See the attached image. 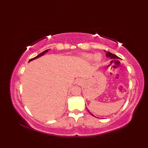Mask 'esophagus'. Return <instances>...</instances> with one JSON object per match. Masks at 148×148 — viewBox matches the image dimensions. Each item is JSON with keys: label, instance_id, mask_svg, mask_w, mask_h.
<instances>
[{"label": "esophagus", "instance_id": "obj_1", "mask_svg": "<svg viewBox=\"0 0 148 148\" xmlns=\"http://www.w3.org/2000/svg\"><path fill=\"white\" fill-rule=\"evenodd\" d=\"M78 83H82V80H78Z\"/></svg>", "mask_w": 148, "mask_h": 148}]
</instances>
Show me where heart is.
<instances>
[{
  "mask_svg": "<svg viewBox=\"0 0 148 148\" xmlns=\"http://www.w3.org/2000/svg\"><path fill=\"white\" fill-rule=\"evenodd\" d=\"M83 57L86 60H91L94 59L96 62H99L102 59V56L100 53H96L95 56L91 54V53H85L83 56Z\"/></svg>",
  "mask_w": 148,
  "mask_h": 148,
  "instance_id": "obj_1",
  "label": "heart"
}]
</instances>
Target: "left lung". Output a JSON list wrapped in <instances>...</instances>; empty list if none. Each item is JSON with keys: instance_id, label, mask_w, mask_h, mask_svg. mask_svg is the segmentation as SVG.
Segmentation results:
<instances>
[{"instance_id": "8db88e82", "label": "left lung", "mask_w": 148, "mask_h": 148, "mask_svg": "<svg viewBox=\"0 0 148 148\" xmlns=\"http://www.w3.org/2000/svg\"><path fill=\"white\" fill-rule=\"evenodd\" d=\"M106 56L107 57H110L111 59H120V58L118 57V56H117L116 55H115V54H113V53H110V52H106ZM87 110H88V111L89 112V113L91 114V115H92V116H94V117H95V115H94L92 114H91L90 112H89V110H88V109H87Z\"/></svg>"}]
</instances>
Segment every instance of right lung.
I'll use <instances>...</instances> for the list:
<instances>
[{
	"label": "right lung",
	"mask_w": 148,
	"mask_h": 148,
	"mask_svg": "<svg viewBox=\"0 0 148 148\" xmlns=\"http://www.w3.org/2000/svg\"><path fill=\"white\" fill-rule=\"evenodd\" d=\"M49 50H50V49H47V50H46L45 51H44V52H41V53H39V55H38V56H37L36 57H35L33 58V59H30V60H29V62H31V61H32V60H34V59H38V58H39V57H41V56H42L43 55H44V54H45V53H46V52H47Z\"/></svg>",
	"instance_id": "right-lung-1"
}]
</instances>
